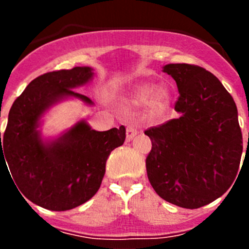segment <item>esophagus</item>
<instances>
[{
  "mask_svg": "<svg viewBox=\"0 0 249 249\" xmlns=\"http://www.w3.org/2000/svg\"><path fill=\"white\" fill-rule=\"evenodd\" d=\"M137 133H138L137 127L133 126V124H128V126H127V141L133 140Z\"/></svg>",
  "mask_w": 249,
  "mask_h": 249,
  "instance_id": "esophagus-1",
  "label": "esophagus"
}]
</instances>
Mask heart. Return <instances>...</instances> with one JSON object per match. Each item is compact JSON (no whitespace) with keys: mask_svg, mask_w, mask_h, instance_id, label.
Returning a JSON list of instances; mask_svg holds the SVG:
<instances>
[{"mask_svg":"<svg viewBox=\"0 0 249 249\" xmlns=\"http://www.w3.org/2000/svg\"><path fill=\"white\" fill-rule=\"evenodd\" d=\"M172 101V92L166 86L156 87L153 83H143L137 86L128 98L129 105L140 107L147 106L149 114L160 116L168 108Z\"/></svg>","mask_w":249,"mask_h":249,"instance_id":"heart-1","label":"heart"}]
</instances>
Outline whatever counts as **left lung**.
<instances>
[{
  "mask_svg": "<svg viewBox=\"0 0 249 249\" xmlns=\"http://www.w3.org/2000/svg\"><path fill=\"white\" fill-rule=\"evenodd\" d=\"M177 83V118L144 132L149 183L160 198L199 208L219 198L237 177L243 142L237 106L214 74L187 63L163 66Z\"/></svg>",
  "mask_w": 249,
  "mask_h": 249,
  "instance_id": "left-lung-1",
  "label": "left lung"
}]
</instances>
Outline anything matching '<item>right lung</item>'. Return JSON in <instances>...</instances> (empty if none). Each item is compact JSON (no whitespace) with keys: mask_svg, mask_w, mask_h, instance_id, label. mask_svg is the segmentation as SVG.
Returning a JSON list of instances; mask_svg holds the SVG:
<instances>
[{"mask_svg":"<svg viewBox=\"0 0 249 249\" xmlns=\"http://www.w3.org/2000/svg\"><path fill=\"white\" fill-rule=\"evenodd\" d=\"M93 76V68L83 66L37 77L13 102L2 142L0 132V168L2 162L8 164L19 192L46 210L68 211L91 199L102 183L109 153L126 140L123 126L98 132L85 120L58 137H42V117L51 107L68 98L93 105L73 91Z\"/></svg>","mask_w":249,"mask_h":249,"instance_id":"add662e5","label":"right lung"}]
</instances>
